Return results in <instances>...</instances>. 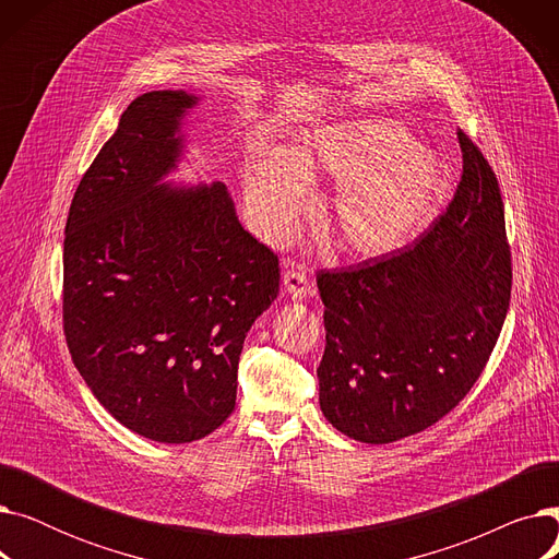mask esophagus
<instances>
[{"instance_id": "esophagus-1", "label": "esophagus", "mask_w": 559, "mask_h": 559, "mask_svg": "<svg viewBox=\"0 0 559 559\" xmlns=\"http://www.w3.org/2000/svg\"><path fill=\"white\" fill-rule=\"evenodd\" d=\"M283 287L287 292L289 299H304L310 292V278L306 270L301 267H292L283 274Z\"/></svg>"}]
</instances>
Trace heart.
I'll list each match as a JSON object with an SVG mask.
<instances>
[{"label": "heart", "instance_id": "1", "mask_svg": "<svg viewBox=\"0 0 559 559\" xmlns=\"http://www.w3.org/2000/svg\"><path fill=\"white\" fill-rule=\"evenodd\" d=\"M319 179L337 181L324 211L329 242L362 260L413 240L449 192L442 156L403 124L346 117L308 131L283 154L260 150L249 158L245 197L262 238H287L310 203L308 183Z\"/></svg>", "mask_w": 559, "mask_h": 559}]
</instances>
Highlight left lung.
Segmentation results:
<instances>
[{
	"label": "left lung",
	"mask_w": 559,
	"mask_h": 559,
	"mask_svg": "<svg viewBox=\"0 0 559 559\" xmlns=\"http://www.w3.org/2000/svg\"><path fill=\"white\" fill-rule=\"evenodd\" d=\"M457 140L455 197L415 245L317 274L326 326L319 407L365 444L449 415L483 373L510 308L501 190L478 146L462 131Z\"/></svg>",
	"instance_id": "left-lung-1"
}]
</instances>
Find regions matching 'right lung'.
<instances>
[{
  "label": "right lung",
  "mask_w": 559,
  "mask_h": 559,
  "mask_svg": "<svg viewBox=\"0 0 559 559\" xmlns=\"http://www.w3.org/2000/svg\"><path fill=\"white\" fill-rule=\"evenodd\" d=\"M186 91H152L81 179L66 224L63 321L74 367L108 413L188 444L235 407L253 321L278 297V258L222 181H171L188 154Z\"/></svg>",
  "instance_id": "1"
}]
</instances>
